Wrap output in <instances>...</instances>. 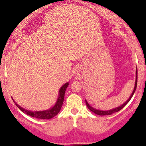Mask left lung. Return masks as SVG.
Returning <instances> with one entry per match:
<instances>
[{
	"instance_id": "left-lung-1",
	"label": "left lung",
	"mask_w": 146,
	"mask_h": 146,
	"mask_svg": "<svg viewBox=\"0 0 146 146\" xmlns=\"http://www.w3.org/2000/svg\"><path fill=\"white\" fill-rule=\"evenodd\" d=\"M137 68H136V80H135V88H134V90L133 91H132L131 95L130 96V98H128V100H127L126 102H125V103H123V104L119 106L118 107H116V108H113V109H110V110H98L96 109V108H94L93 107H92L91 106H90L89 104L87 102V101L86 100H85V102H86V106L87 107H88V108L90 110H91L92 112H93V113L96 114V115H112L113 113H116V112H118L120 110L122 109V108H123V107L125 106V105L127 104L128 103L129 101H130V100H131L132 97L133 96L134 93H135V90H136V88H137Z\"/></svg>"
}]
</instances>
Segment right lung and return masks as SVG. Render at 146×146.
I'll use <instances>...</instances> for the list:
<instances>
[{
    "label": "right lung",
    "instance_id": "right-lung-1",
    "mask_svg": "<svg viewBox=\"0 0 146 146\" xmlns=\"http://www.w3.org/2000/svg\"><path fill=\"white\" fill-rule=\"evenodd\" d=\"M69 83L66 82L60 88L59 90V95H58V99H57V101L55 104V105L53 107L49 109L46 110H41V111H32V110H27L25 108L21 107V106L18 104L16 102H15L14 99H12L13 101L15 103V104L16 105V106L21 110L23 113H24L27 115H29V116L35 117L37 119H49L53 118L56 115L58 114V113L60 111V109L62 108V106L63 104L64 99V94L65 91H66V88H67Z\"/></svg>",
    "mask_w": 146,
    "mask_h": 146
}]
</instances>
